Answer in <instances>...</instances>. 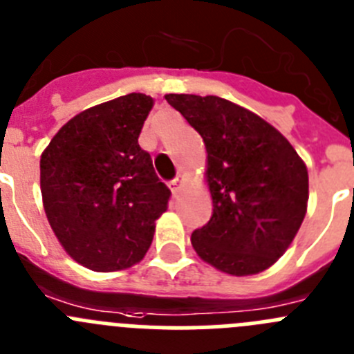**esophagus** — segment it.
I'll return each mask as SVG.
<instances>
[{"mask_svg":"<svg viewBox=\"0 0 354 354\" xmlns=\"http://www.w3.org/2000/svg\"><path fill=\"white\" fill-rule=\"evenodd\" d=\"M180 183H183V177H180V175H177V177H175V179H171V180H170V184H168V186H170L171 193H174V194L179 193V186H180Z\"/></svg>","mask_w":354,"mask_h":354,"instance_id":"34e87169","label":"esophagus"}]
</instances>
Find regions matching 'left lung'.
I'll return each mask as SVG.
<instances>
[{"label":"left lung","instance_id":"8db88e82","mask_svg":"<svg viewBox=\"0 0 354 354\" xmlns=\"http://www.w3.org/2000/svg\"><path fill=\"white\" fill-rule=\"evenodd\" d=\"M207 149L212 217L194 230L202 259L232 275L274 265L302 225L309 175L290 142L256 113L219 96L167 95Z\"/></svg>","mask_w":354,"mask_h":354}]
</instances>
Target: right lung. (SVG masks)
Here are the masks:
<instances>
[{"instance_id": "obj_1", "label": "right lung", "mask_w": 354, "mask_h": 354, "mask_svg": "<svg viewBox=\"0 0 354 354\" xmlns=\"http://www.w3.org/2000/svg\"><path fill=\"white\" fill-rule=\"evenodd\" d=\"M152 98L91 106L66 122L40 160L44 207L68 254L96 272L128 268L151 248L170 189L138 145Z\"/></svg>"}]
</instances>
